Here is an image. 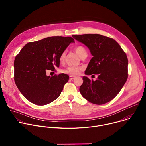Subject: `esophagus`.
<instances>
[{"label":"esophagus","mask_w":146,"mask_h":146,"mask_svg":"<svg viewBox=\"0 0 146 146\" xmlns=\"http://www.w3.org/2000/svg\"><path fill=\"white\" fill-rule=\"evenodd\" d=\"M74 77H75V76H69L70 80H73V78H74Z\"/></svg>","instance_id":"esophagus-1"}]
</instances>
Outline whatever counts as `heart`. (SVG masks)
Listing matches in <instances>:
<instances>
[{"label":"heart","instance_id":"heart-1","mask_svg":"<svg viewBox=\"0 0 146 146\" xmlns=\"http://www.w3.org/2000/svg\"><path fill=\"white\" fill-rule=\"evenodd\" d=\"M74 50L80 58H82L84 57H87V52L86 48L83 46H78L75 47ZM66 55V51H64L60 54V55L59 56V61L60 62H63L65 60ZM81 70H82V69L79 67L69 66L64 70H62V72H63L64 73H65V74H69L70 76H76V75L79 74L80 73Z\"/></svg>","mask_w":146,"mask_h":146}]
</instances>
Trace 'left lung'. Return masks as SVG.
Returning <instances> with one entry per match:
<instances>
[{
    "mask_svg": "<svg viewBox=\"0 0 146 146\" xmlns=\"http://www.w3.org/2000/svg\"><path fill=\"white\" fill-rule=\"evenodd\" d=\"M72 36L85 44L93 56L85 74L98 75L95 81L86 76L82 77L83 83L80 87L81 95L96 105L110 102L127 80L128 60L126 53L112 38L99 34Z\"/></svg>",
    "mask_w": 146,
    "mask_h": 146,
    "instance_id": "8db88e82",
    "label": "left lung"
}]
</instances>
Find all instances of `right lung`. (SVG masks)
<instances>
[{
    "instance_id": "1",
    "label": "right lung",
    "mask_w": 146,
    "mask_h": 146,
    "mask_svg": "<svg viewBox=\"0 0 146 146\" xmlns=\"http://www.w3.org/2000/svg\"><path fill=\"white\" fill-rule=\"evenodd\" d=\"M74 42L71 37H48L29 42L20 51L14 60V81L27 100L43 106L59 97L69 76L50 77L46 72L59 67L60 54Z\"/></svg>"
}]
</instances>
